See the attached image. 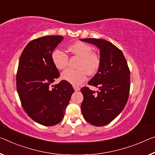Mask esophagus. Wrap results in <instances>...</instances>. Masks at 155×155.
Instances as JSON below:
<instances>
[{
    "mask_svg": "<svg viewBox=\"0 0 155 155\" xmlns=\"http://www.w3.org/2000/svg\"><path fill=\"white\" fill-rule=\"evenodd\" d=\"M73 89H74L75 91H80V88L79 87H78V86H75V85H73Z\"/></svg>",
    "mask_w": 155,
    "mask_h": 155,
    "instance_id": "34e87169",
    "label": "esophagus"
}]
</instances>
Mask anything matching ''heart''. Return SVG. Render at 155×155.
Wrapping results in <instances>:
<instances>
[{"label": "heart", "mask_w": 155, "mask_h": 155, "mask_svg": "<svg viewBox=\"0 0 155 155\" xmlns=\"http://www.w3.org/2000/svg\"><path fill=\"white\" fill-rule=\"evenodd\" d=\"M73 55L80 58L77 65L78 69H66L61 73L62 79L71 84L78 85L86 80L87 73L95 75L98 71L101 64V59L98 54L93 52L91 45L82 41H78L68 47ZM51 59L55 67L63 70L68 65V56L59 48H55L51 53Z\"/></svg>", "instance_id": "heart-1"}]
</instances>
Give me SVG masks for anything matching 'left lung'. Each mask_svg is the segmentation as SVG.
<instances>
[{"label": "left lung", "instance_id": "1", "mask_svg": "<svg viewBox=\"0 0 155 155\" xmlns=\"http://www.w3.org/2000/svg\"><path fill=\"white\" fill-rule=\"evenodd\" d=\"M100 48L101 64L98 71L88 82L97 87L93 91L87 87L81 89L84 99L82 115L87 122L101 127L109 124L123 110L130 89V71L122 51L111 42L102 39H81Z\"/></svg>", "mask_w": 155, "mask_h": 155}]
</instances>
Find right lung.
I'll return each mask as SVG.
<instances>
[{"label":"right lung","instance_id":"1","mask_svg":"<svg viewBox=\"0 0 155 155\" xmlns=\"http://www.w3.org/2000/svg\"><path fill=\"white\" fill-rule=\"evenodd\" d=\"M64 37L51 35L30 41L23 50L16 73V89L23 109L39 124L53 126L62 120L74 89L69 82L51 83L59 73L51 53Z\"/></svg>","mask_w":155,"mask_h":155}]
</instances>
